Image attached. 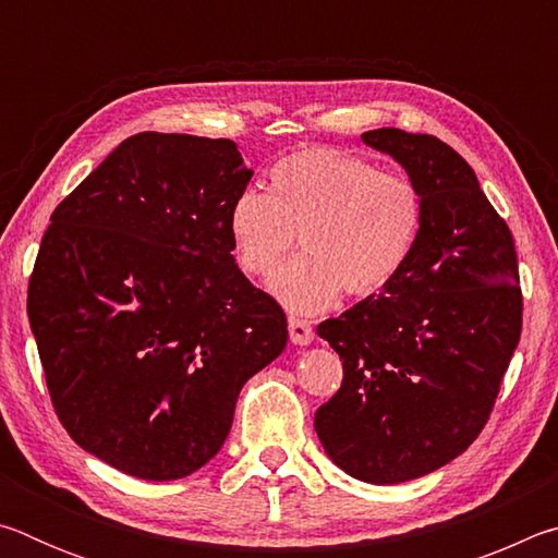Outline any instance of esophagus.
Here are the masks:
<instances>
[{"label": "esophagus", "instance_id": "34e87169", "mask_svg": "<svg viewBox=\"0 0 558 558\" xmlns=\"http://www.w3.org/2000/svg\"><path fill=\"white\" fill-rule=\"evenodd\" d=\"M288 329H290V339L292 344H300L305 347L315 339V329L313 325L307 323V319H300V317H290L288 319Z\"/></svg>", "mask_w": 558, "mask_h": 558}]
</instances>
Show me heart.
Segmentation results:
<instances>
[{"label":"heart","instance_id":"heart-1","mask_svg":"<svg viewBox=\"0 0 558 558\" xmlns=\"http://www.w3.org/2000/svg\"><path fill=\"white\" fill-rule=\"evenodd\" d=\"M423 229V196L409 177L329 147L302 149L270 169V189L229 206V239L243 272L270 280L292 313H319L339 292L366 298L399 276Z\"/></svg>","mask_w":558,"mask_h":558}]
</instances>
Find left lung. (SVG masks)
Here are the masks:
<instances>
[{"mask_svg":"<svg viewBox=\"0 0 558 558\" xmlns=\"http://www.w3.org/2000/svg\"><path fill=\"white\" fill-rule=\"evenodd\" d=\"M362 140L418 186L423 229L379 295L317 327L344 379L315 430L347 475L396 485L442 468L485 428L522 335V288L512 231L456 149L396 128Z\"/></svg>","mask_w":558,"mask_h":558,"instance_id":"obj_1","label":"left lung"}]
</instances>
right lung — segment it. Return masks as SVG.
<instances>
[{
    "label": "right lung",
    "mask_w": 558,
    "mask_h": 558,
    "mask_svg": "<svg viewBox=\"0 0 558 558\" xmlns=\"http://www.w3.org/2000/svg\"><path fill=\"white\" fill-rule=\"evenodd\" d=\"M253 172L231 140L140 132L56 206L29 278L56 415L90 456L179 480L221 450L288 319L231 256Z\"/></svg>",
    "instance_id": "obj_1"
}]
</instances>
